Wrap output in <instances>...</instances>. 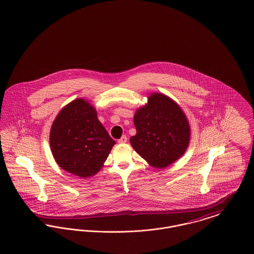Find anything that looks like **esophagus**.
<instances>
[{
  "instance_id": "34e87169",
  "label": "esophagus",
  "mask_w": 254,
  "mask_h": 254,
  "mask_svg": "<svg viewBox=\"0 0 254 254\" xmlns=\"http://www.w3.org/2000/svg\"><path fill=\"white\" fill-rule=\"evenodd\" d=\"M127 136L126 135H124V136H122L121 138L119 139L120 144H125V143H127Z\"/></svg>"
}]
</instances>
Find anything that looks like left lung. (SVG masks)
<instances>
[{"label": "left lung", "mask_w": 254, "mask_h": 254, "mask_svg": "<svg viewBox=\"0 0 254 254\" xmlns=\"http://www.w3.org/2000/svg\"><path fill=\"white\" fill-rule=\"evenodd\" d=\"M136 134L129 141L135 151L155 168H165L186 151L190 126L176 102L153 93L148 104L135 112Z\"/></svg>", "instance_id": "1"}]
</instances>
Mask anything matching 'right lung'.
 <instances>
[{
	"label": "right lung",
	"mask_w": 254,
	"mask_h": 254,
	"mask_svg": "<svg viewBox=\"0 0 254 254\" xmlns=\"http://www.w3.org/2000/svg\"><path fill=\"white\" fill-rule=\"evenodd\" d=\"M115 143L98 119L94 106L83 99H76L60 110L50 133L57 163L81 179L101 170Z\"/></svg>",
	"instance_id": "1"
}]
</instances>
